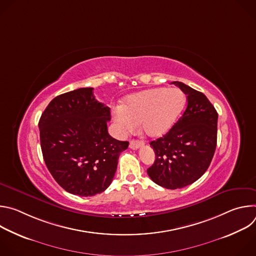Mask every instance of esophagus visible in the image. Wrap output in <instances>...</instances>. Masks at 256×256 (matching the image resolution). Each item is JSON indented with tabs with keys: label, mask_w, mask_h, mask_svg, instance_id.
<instances>
[{
	"label": "esophagus",
	"mask_w": 256,
	"mask_h": 256,
	"mask_svg": "<svg viewBox=\"0 0 256 256\" xmlns=\"http://www.w3.org/2000/svg\"><path fill=\"white\" fill-rule=\"evenodd\" d=\"M142 144H144V142H142V140H130V148L132 149V150H136V149H138L140 147H142Z\"/></svg>",
	"instance_id": "obj_1"
}]
</instances>
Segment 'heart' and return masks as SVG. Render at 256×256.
Here are the masks:
<instances>
[{"instance_id":"obj_1","label":"heart","mask_w":256,"mask_h":256,"mask_svg":"<svg viewBox=\"0 0 256 256\" xmlns=\"http://www.w3.org/2000/svg\"><path fill=\"white\" fill-rule=\"evenodd\" d=\"M186 105V95L178 88H153L128 96L124 105L114 108V120L122 134L140 124L148 136H160L175 124Z\"/></svg>"}]
</instances>
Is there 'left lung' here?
Segmentation results:
<instances>
[{
  "label": "left lung",
  "instance_id": "8db88e82",
  "mask_svg": "<svg viewBox=\"0 0 256 256\" xmlns=\"http://www.w3.org/2000/svg\"><path fill=\"white\" fill-rule=\"evenodd\" d=\"M188 97L186 112L162 138L152 140L155 162L147 172L156 184L176 190L188 186L208 168L216 147L218 114L204 94L173 82Z\"/></svg>",
  "mask_w": 256,
  "mask_h": 256
}]
</instances>
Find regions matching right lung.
Segmentation results:
<instances>
[{"instance_id":"obj_1","label":"right lung","mask_w":256,"mask_h":256,"mask_svg":"<svg viewBox=\"0 0 256 256\" xmlns=\"http://www.w3.org/2000/svg\"><path fill=\"white\" fill-rule=\"evenodd\" d=\"M110 109L98 102L93 88H80L54 98L38 122L48 169L68 192L93 196L114 177L118 157L128 142L109 136Z\"/></svg>"}]
</instances>
